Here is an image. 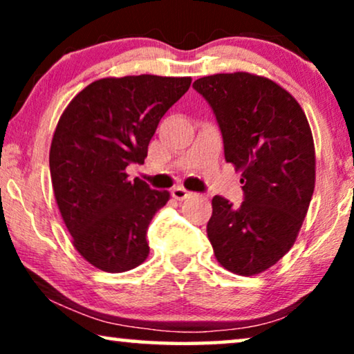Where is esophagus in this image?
I'll return each instance as SVG.
<instances>
[{
	"mask_svg": "<svg viewBox=\"0 0 354 354\" xmlns=\"http://www.w3.org/2000/svg\"><path fill=\"white\" fill-rule=\"evenodd\" d=\"M171 195H172V198H176L177 201H183V200H187V198L192 196V192L185 190L183 187H176V188H172Z\"/></svg>",
	"mask_w": 354,
	"mask_h": 354,
	"instance_id": "esophagus-1",
	"label": "esophagus"
}]
</instances>
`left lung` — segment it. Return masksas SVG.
I'll use <instances>...</instances> for the list:
<instances>
[{"mask_svg":"<svg viewBox=\"0 0 354 354\" xmlns=\"http://www.w3.org/2000/svg\"><path fill=\"white\" fill-rule=\"evenodd\" d=\"M193 88L214 111L225 161L241 172L245 201L212 198L206 232L222 268L264 272L292 248L316 185L313 132L301 106L268 77L234 72L201 77Z\"/></svg>","mask_w":354,"mask_h":354,"instance_id":"obj_1","label":"left lung"}]
</instances>
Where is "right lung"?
Masks as SVG:
<instances>
[{"mask_svg": "<svg viewBox=\"0 0 354 354\" xmlns=\"http://www.w3.org/2000/svg\"><path fill=\"white\" fill-rule=\"evenodd\" d=\"M190 84V77H106L77 93L57 120L53 192L72 245L96 269L125 272L148 258V225L171 195L130 182L125 169L145 162L159 120Z\"/></svg>", "mask_w": 354, "mask_h": 354, "instance_id": "right-lung-1", "label": "right lung"}]
</instances>
